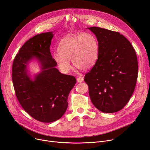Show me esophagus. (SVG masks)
I'll return each mask as SVG.
<instances>
[{"mask_svg":"<svg viewBox=\"0 0 150 150\" xmlns=\"http://www.w3.org/2000/svg\"><path fill=\"white\" fill-rule=\"evenodd\" d=\"M83 81V78L82 77H79L77 78V82L78 83H81Z\"/></svg>","mask_w":150,"mask_h":150,"instance_id":"34e87169","label":"esophagus"}]
</instances>
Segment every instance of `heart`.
<instances>
[{"instance_id": "heart-1", "label": "heart", "mask_w": 150, "mask_h": 150, "mask_svg": "<svg viewBox=\"0 0 150 150\" xmlns=\"http://www.w3.org/2000/svg\"><path fill=\"white\" fill-rule=\"evenodd\" d=\"M57 52L59 54L54 56V60L62 73H68L71 69V59L76 68L86 70L91 68L98 59L99 44L91 33L70 35L60 41Z\"/></svg>"}]
</instances>
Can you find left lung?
Segmentation results:
<instances>
[{
	"instance_id": "1",
	"label": "left lung",
	"mask_w": 150,
	"mask_h": 150,
	"mask_svg": "<svg viewBox=\"0 0 150 150\" xmlns=\"http://www.w3.org/2000/svg\"><path fill=\"white\" fill-rule=\"evenodd\" d=\"M99 44L98 59L85 76L94 107L102 112L120 111L133 94L137 79L136 51L119 32L96 26L88 28Z\"/></svg>"
}]
</instances>
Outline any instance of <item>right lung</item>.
I'll return each instance as SVG.
<instances>
[{
  "instance_id": "1",
  "label": "right lung",
  "mask_w": 150,
  "mask_h": 150,
  "mask_svg": "<svg viewBox=\"0 0 150 150\" xmlns=\"http://www.w3.org/2000/svg\"><path fill=\"white\" fill-rule=\"evenodd\" d=\"M52 32L43 33L26 41L14 59L12 79L14 91L23 110L38 121L59 119L68 107V98L76 83L74 76L62 74L50 52ZM36 58L42 71L33 80L27 74L29 62Z\"/></svg>"
}]
</instances>
